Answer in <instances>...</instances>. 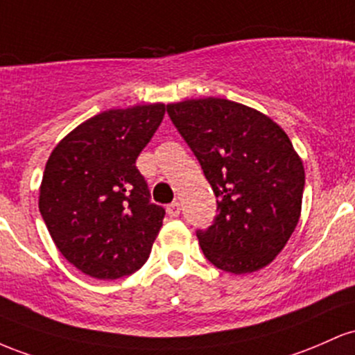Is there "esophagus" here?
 I'll return each mask as SVG.
<instances>
[{
  "label": "esophagus",
  "mask_w": 355,
  "mask_h": 355,
  "mask_svg": "<svg viewBox=\"0 0 355 355\" xmlns=\"http://www.w3.org/2000/svg\"><path fill=\"white\" fill-rule=\"evenodd\" d=\"M179 213H181V205L179 202H171L169 206H167V214H169L171 218H178Z\"/></svg>",
  "instance_id": "34e87169"
}]
</instances>
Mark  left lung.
<instances>
[{"instance_id":"left-lung-1","label":"left lung","mask_w":355,"mask_h":355,"mask_svg":"<svg viewBox=\"0 0 355 355\" xmlns=\"http://www.w3.org/2000/svg\"><path fill=\"white\" fill-rule=\"evenodd\" d=\"M166 110L216 196L218 216L196 231L206 260L236 275L263 268L300 218L305 173L288 135L266 115L226 98L169 103Z\"/></svg>"}]
</instances>
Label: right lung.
<instances>
[{
    "label": "right lung",
    "mask_w": 355,
    "mask_h": 355,
    "mask_svg": "<svg viewBox=\"0 0 355 355\" xmlns=\"http://www.w3.org/2000/svg\"><path fill=\"white\" fill-rule=\"evenodd\" d=\"M164 103L105 110L67 135L46 162L40 213L60 253L98 280L137 272L166 209L135 161L164 117Z\"/></svg>",
    "instance_id": "obj_1"
}]
</instances>
